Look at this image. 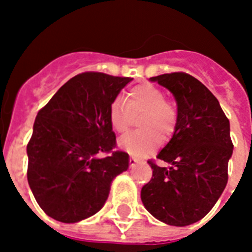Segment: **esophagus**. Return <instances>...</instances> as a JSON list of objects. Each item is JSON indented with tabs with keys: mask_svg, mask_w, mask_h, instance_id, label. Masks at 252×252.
Listing matches in <instances>:
<instances>
[{
	"mask_svg": "<svg viewBox=\"0 0 252 252\" xmlns=\"http://www.w3.org/2000/svg\"><path fill=\"white\" fill-rule=\"evenodd\" d=\"M137 163H138L137 158H134V157H130V158H129V165L130 166H134Z\"/></svg>",
	"mask_w": 252,
	"mask_h": 252,
	"instance_id": "1",
	"label": "esophagus"
}]
</instances>
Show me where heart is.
I'll list each match as a JSON object with an SVG mask.
<instances>
[{"mask_svg": "<svg viewBox=\"0 0 252 252\" xmlns=\"http://www.w3.org/2000/svg\"><path fill=\"white\" fill-rule=\"evenodd\" d=\"M140 130L129 134L119 142V147L129 154L142 157L158 145L159 138L166 142L173 137L178 126V109L159 87L150 83L138 84L129 89L126 102L115 98L110 103L108 117L117 133L126 134L133 122V115H140Z\"/></svg>", "mask_w": 252, "mask_h": 252, "instance_id": "obj_1", "label": "heart"}]
</instances>
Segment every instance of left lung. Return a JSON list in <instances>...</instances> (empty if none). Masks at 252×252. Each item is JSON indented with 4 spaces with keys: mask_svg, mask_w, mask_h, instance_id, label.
Returning <instances> with one entry per match:
<instances>
[{
    "mask_svg": "<svg viewBox=\"0 0 252 252\" xmlns=\"http://www.w3.org/2000/svg\"><path fill=\"white\" fill-rule=\"evenodd\" d=\"M150 81L174 94L178 126L157 155L169 166L148 160L153 176L142 188L140 197L154 218L173 226H187L213 209L227 184L234 149L229 119L215 95L188 73H166Z\"/></svg>",
    "mask_w": 252,
    "mask_h": 252,
    "instance_id": "obj_1",
    "label": "left lung"
}]
</instances>
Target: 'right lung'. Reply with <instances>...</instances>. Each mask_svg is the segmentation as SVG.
<instances>
[{
  "mask_svg": "<svg viewBox=\"0 0 252 252\" xmlns=\"http://www.w3.org/2000/svg\"><path fill=\"white\" fill-rule=\"evenodd\" d=\"M131 79L81 73L37 114L27 144V179L52 219L69 224L98 213L112 180L128 169V153L113 150L117 140L108 110Z\"/></svg>",
  "mask_w": 252,
  "mask_h": 252,
  "instance_id": "add662e5",
  "label": "right lung"
}]
</instances>
